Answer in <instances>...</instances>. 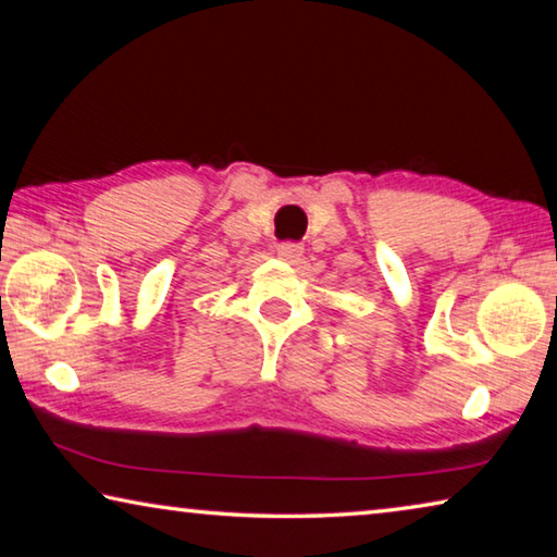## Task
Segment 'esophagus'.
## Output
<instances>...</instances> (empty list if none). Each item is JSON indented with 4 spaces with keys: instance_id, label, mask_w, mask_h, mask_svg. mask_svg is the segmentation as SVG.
Here are the masks:
<instances>
[{
    "instance_id": "obj_1",
    "label": "esophagus",
    "mask_w": 557,
    "mask_h": 557,
    "mask_svg": "<svg viewBox=\"0 0 557 557\" xmlns=\"http://www.w3.org/2000/svg\"><path fill=\"white\" fill-rule=\"evenodd\" d=\"M301 252H305V245H301V243H280L277 245V258L285 260V262H292V265L299 262Z\"/></svg>"
}]
</instances>
